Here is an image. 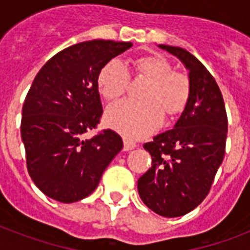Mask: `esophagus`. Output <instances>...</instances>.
<instances>
[{
    "instance_id": "esophagus-1",
    "label": "esophagus",
    "mask_w": 250,
    "mask_h": 250,
    "mask_svg": "<svg viewBox=\"0 0 250 250\" xmlns=\"http://www.w3.org/2000/svg\"><path fill=\"white\" fill-rule=\"evenodd\" d=\"M135 146H136V144L134 143V141L129 140V139H126V138L124 139V150H125V151H129V150L134 149Z\"/></svg>"
}]
</instances>
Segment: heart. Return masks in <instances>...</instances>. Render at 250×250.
<instances>
[{
    "label": "heart",
    "instance_id": "b5f03b06",
    "mask_svg": "<svg viewBox=\"0 0 250 250\" xmlns=\"http://www.w3.org/2000/svg\"><path fill=\"white\" fill-rule=\"evenodd\" d=\"M135 74L147 81L141 91L143 101H120L109 106L105 121L111 129L130 139H141L155 131L165 116L174 118L184 111L190 99V79L185 72L173 70L167 59L156 55L134 61ZM130 75L120 60L112 59L101 67L98 87L106 100L115 101L127 90Z\"/></svg>",
    "mask_w": 250,
    "mask_h": 250
}]
</instances>
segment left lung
I'll return each instance as SVG.
<instances>
[{"instance_id": "1", "label": "left lung", "mask_w": 250, "mask_h": 250, "mask_svg": "<svg viewBox=\"0 0 250 250\" xmlns=\"http://www.w3.org/2000/svg\"><path fill=\"white\" fill-rule=\"evenodd\" d=\"M189 70L191 92L173 129L144 144L151 167L138 180L147 208L161 216H182L195 209L210 191L225 154L228 118L213 75L182 47L160 45Z\"/></svg>"}]
</instances>
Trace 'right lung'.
Instances as JSON below:
<instances>
[{"instance_id": "obj_1", "label": "right lung", "mask_w": 250, "mask_h": 250, "mask_svg": "<svg viewBox=\"0 0 250 250\" xmlns=\"http://www.w3.org/2000/svg\"><path fill=\"white\" fill-rule=\"evenodd\" d=\"M131 42L92 40L51 57L26 95L21 119L28 174L45 195L75 203L98 188L101 175L123 149V139L100 124L103 105L98 75Z\"/></svg>"}]
</instances>
